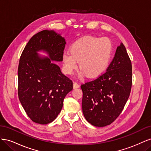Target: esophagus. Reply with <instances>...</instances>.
I'll return each instance as SVG.
<instances>
[{
    "label": "esophagus",
    "mask_w": 151,
    "mask_h": 151,
    "mask_svg": "<svg viewBox=\"0 0 151 151\" xmlns=\"http://www.w3.org/2000/svg\"><path fill=\"white\" fill-rule=\"evenodd\" d=\"M79 86H80V85L79 84V83H77V82H74V84H73V87H74V89L79 88Z\"/></svg>",
    "instance_id": "esophagus-1"
}]
</instances>
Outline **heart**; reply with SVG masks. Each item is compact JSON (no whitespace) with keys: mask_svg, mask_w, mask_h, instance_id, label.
Returning a JSON list of instances; mask_svg holds the SVG:
<instances>
[{"mask_svg":"<svg viewBox=\"0 0 151 151\" xmlns=\"http://www.w3.org/2000/svg\"><path fill=\"white\" fill-rule=\"evenodd\" d=\"M112 54V43L108 38L86 36L72 44L70 52L63 53L62 63L66 74H71L79 61L81 74L94 77L106 69Z\"/></svg>","mask_w":151,"mask_h":151,"instance_id":"1","label":"heart"}]
</instances>
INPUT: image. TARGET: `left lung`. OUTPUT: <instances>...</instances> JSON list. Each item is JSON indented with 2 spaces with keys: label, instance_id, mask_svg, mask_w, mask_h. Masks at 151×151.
Returning <instances> with one entry per match:
<instances>
[{
  "label": "left lung",
  "instance_id": "1",
  "mask_svg": "<svg viewBox=\"0 0 151 151\" xmlns=\"http://www.w3.org/2000/svg\"><path fill=\"white\" fill-rule=\"evenodd\" d=\"M132 84L131 60L121 43L106 71L81 86L83 93L82 108L86 120L98 127L111 124L124 108Z\"/></svg>",
  "mask_w": 151,
  "mask_h": 151
}]
</instances>
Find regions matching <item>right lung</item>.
I'll return each instance as SVG.
<instances>
[{"label":"right lung","mask_w":151,"mask_h":151,"mask_svg":"<svg viewBox=\"0 0 151 151\" xmlns=\"http://www.w3.org/2000/svg\"><path fill=\"white\" fill-rule=\"evenodd\" d=\"M65 40L52 30L32 37L22 52L18 66V96L30 119L39 124L53 122L63 106L72 81L52 61L62 62ZM43 51L48 57L37 53Z\"/></svg>","instance_id":"1"}]
</instances>
